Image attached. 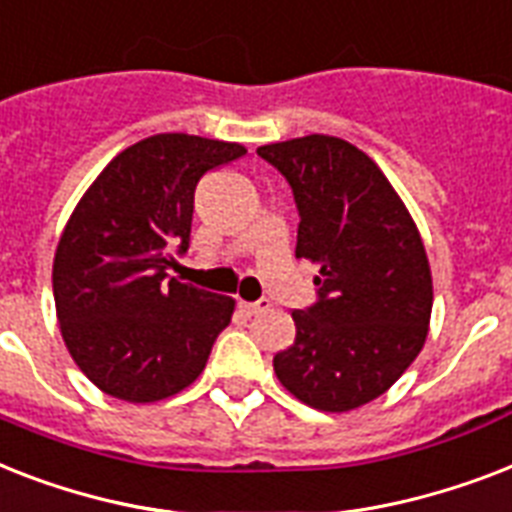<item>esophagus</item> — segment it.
Instances as JSON below:
<instances>
[{
	"instance_id": "1",
	"label": "esophagus",
	"mask_w": 512,
	"mask_h": 512,
	"mask_svg": "<svg viewBox=\"0 0 512 512\" xmlns=\"http://www.w3.org/2000/svg\"><path fill=\"white\" fill-rule=\"evenodd\" d=\"M269 306H272L269 304V298H261V301H240V309H243V314H248V317L267 312Z\"/></svg>"
}]
</instances>
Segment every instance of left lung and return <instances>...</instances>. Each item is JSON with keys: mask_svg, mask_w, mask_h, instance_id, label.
<instances>
[{"mask_svg": "<svg viewBox=\"0 0 512 512\" xmlns=\"http://www.w3.org/2000/svg\"><path fill=\"white\" fill-rule=\"evenodd\" d=\"M296 195V259L320 267V301L293 312L296 341L275 354L285 391L349 412L402 378L428 338L431 264L418 224L378 163L341 137L261 145Z\"/></svg>", "mask_w": 512, "mask_h": 512, "instance_id": "1", "label": "left lung"}]
</instances>
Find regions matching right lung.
Masks as SVG:
<instances>
[{"mask_svg": "<svg viewBox=\"0 0 512 512\" xmlns=\"http://www.w3.org/2000/svg\"><path fill=\"white\" fill-rule=\"evenodd\" d=\"M248 153L240 142L153 134L97 174L73 208L52 261L55 312L73 362L108 396L169 399L195 383L235 298L177 277L190 245L195 187Z\"/></svg>", "mask_w": 512, "mask_h": 512, "instance_id": "1", "label": "right lung"}]
</instances>
